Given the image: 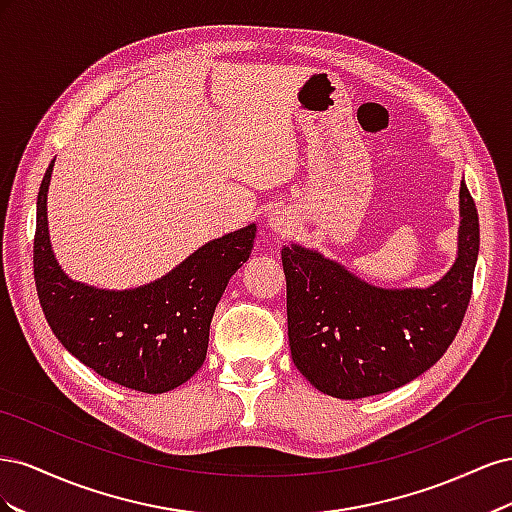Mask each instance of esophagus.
I'll list each match as a JSON object with an SVG mask.
<instances>
[{
  "label": "esophagus",
  "instance_id": "esophagus-1",
  "mask_svg": "<svg viewBox=\"0 0 512 512\" xmlns=\"http://www.w3.org/2000/svg\"><path fill=\"white\" fill-rule=\"evenodd\" d=\"M269 226L275 230V232H282V235H286V232H290L294 228V218L292 213L282 209V211H273L269 215Z\"/></svg>",
  "mask_w": 512,
  "mask_h": 512
}]
</instances>
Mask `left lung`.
Masks as SVG:
<instances>
[{"label":"left lung","instance_id":"obj_1","mask_svg":"<svg viewBox=\"0 0 512 512\" xmlns=\"http://www.w3.org/2000/svg\"><path fill=\"white\" fill-rule=\"evenodd\" d=\"M459 254L440 282L421 290L365 284L318 252L282 250L292 361L318 391L361 399L421 376L455 339L472 297L478 213L461 181Z\"/></svg>","mask_w":512,"mask_h":512}]
</instances>
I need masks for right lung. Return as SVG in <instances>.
<instances>
[{"mask_svg": "<svg viewBox=\"0 0 512 512\" xmlns=\"http://www.w3.org/2000/svg\"><path fill=\"white\" fill-rule=\"evenodd\" d=\"M38 192L34 277L42 312L68 352L98 376L141 393H166L205 363L209 327L232 275L250 258L256 226L209 241L162 280L136 290H98L68 280L51 252L46 192Z\"/></svg>", "mask_w": 512, "mask_h": 512, "instance_id": "1", "label": "right lung"}]
</instances>
